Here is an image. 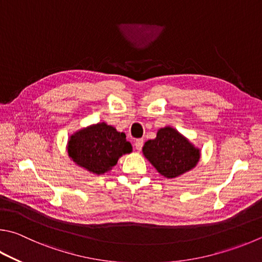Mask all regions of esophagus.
I'll list each match as a JSON object with an SVG mask.
<instances>
[{"label": "esophagus", "instance_id": "1", "mask_svg": "<svg viewBox=\"0 0 262 262\" xmlns=\"http://www.w3.org/2000/svg\"><path fill=\"white\" fill-rule=\"evenodd\" d=\"M143 143H144V141L142 140V139H139V140H136L135 141V147H136V150H139V151H141V149H142V146H143Z\"/></svg>", "mask_w": 262, "mask_h": 262}]
</instances>
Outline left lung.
Returning a JSON list of instances; mask_svg holds the SVG:
<instances>
[{"label":"left lung","mask_w":262,"mask_h":262,"mask_svg":"<svg viewBox=\"0 0 262 262\" xmlns=\"http://www.w3.org/2000/svg\"><path fill=\"white\" fill-rule=\"evenodd\" d=\"M143 155L165 178H178L192 169L201 151L172 127L160 128L155 140L145 142Z\"/></svg>","instance_id":"left-lung-1"}]
</instances>
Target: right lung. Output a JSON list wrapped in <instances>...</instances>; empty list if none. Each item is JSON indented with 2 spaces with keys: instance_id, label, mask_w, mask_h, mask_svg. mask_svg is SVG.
<instances>
[{
  "instance_id": "add662e5",
  "label": "right lung",
  "mask_w": 262,
  "mask_h": 262,
  "mask_svg": "<svg viewBox=\"0 0 262 262\" xmlns=\"http://www.w3.org/2000/svg\"><path fill=\"white\" fill-rule=\"evenodd\" d=\"M68 152L75 164L94 174L110 170L122 155L130 154L126 135L105 122L89 126L70 137Z\"/></svg>"
}]
</instances>
